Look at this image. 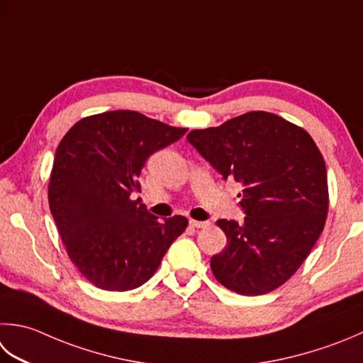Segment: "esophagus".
Listing matches in <instances>:
<instances>
[{
    "label": "esophagus",
    "mask_w": 363,
    "mask_h": 363,
    "mask_svg": "<svg viewBox=\"0 0 363 363\" xmlns=\"http://www.w3.org/2000/svg\"><path fill=\"white\" fill-rule=\"evenodd\" d=\"M209 222H198V220H190V226L191 228H206V226H209Z\"/></svg>",
    "instance_id": "34e87169"
}]
</instances>
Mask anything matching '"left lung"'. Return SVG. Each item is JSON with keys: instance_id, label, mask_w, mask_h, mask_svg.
Returning a JSON list of instances; mask_svg holds the SVG:
<instances>
[{"instance_id": "obj_1", "label": "left lung", "mask_w": 363, "mask_h": 363, "mask_svg": "<svg viewBox=\"0 0 363 363\" xmlns=\"http://www.w3.org/2000/svg\"><path fill=\"white\" fill-rule=\"evenodd\" d=\"M187 140L225 181L244 186L242 222H217L228 245L211 258L212 274L238 294L271 293L294 275L324 230L329 189L321 151L307 130L267 111L195 129Z\"/></svg>"}]
</instances>
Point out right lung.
I'll list each match as a JSON object with an SVG mask.
<instances>
[{"mask_svg":"<svg viewBox=\"0 0 363 363\" xmlns=\"http://www.w3.org/2000/svg\"><path fill=\"white\" fill-rule=\"evenodd\" d=\"M186 132L138 111L115 110L80 119L62 137L48 204L70 261L94 286H141L186 231V217L159 222L140 198H132L149 155Z\"/></svg>","mask_w":363,"mask_h":363,"instance_id":"right-lung-1","label":"right lung"}]
</instances>
